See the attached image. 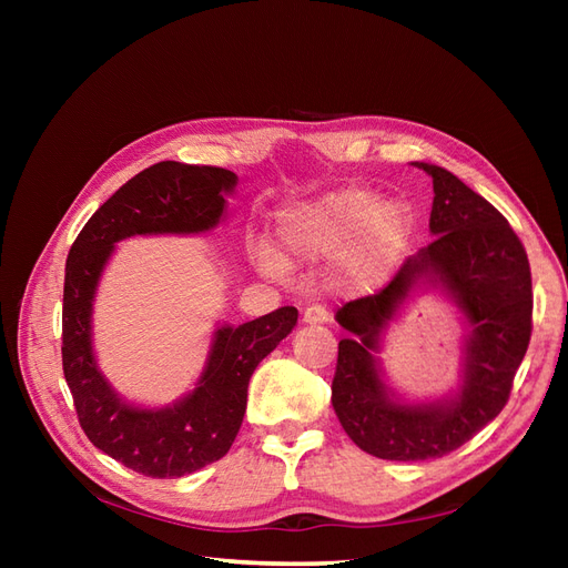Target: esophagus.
I'll use <instances>...</instances> for the list:
<instances>
[{
  "label": "esophagus",
  "instance_id": "1",
  "mask_svg": "<svg viewBox=\"0 0 568 568\" xmlns=\"http://www.w3.org/2000/svg\"><path fill=\"white\" fill-rule=\"evenodd\" d=\"M329 317L332 315L324 305H311V307H305V313H303L305 324H324V322H329Z\"/></svg>",
  "mask_w": 568,
  "mask_h": 568
}]
</instances>
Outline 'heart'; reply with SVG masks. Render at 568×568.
<instances>
[{
	"label": "heart",
	"instance_id": "b5f03b06",
	"mask_svg": "<svg viewBox=\"0 0 568 568\" xmlns=\"http://www.w3.org/2000/svg\"><path fill=\"white\" fill-rule=\"evenodd\" d=\"M415 217L398 199L379 201L374 194L343 189L296 203L277 217V239L294 261H324L341 255V270L355 286H372L388 277L409 246ZM265 277L280 280L288 263L282 253L261 242L253 251Z\"/></svg>",
	"mask_w": 568,
	"mask_h": 568
}]
</instances>
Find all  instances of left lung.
I'll return each instance as SVG.
<instances>
[{
  "label": "left lung",
  "mask_w": 568,
  "mask_h": 568,
  "mask_svg": "<svg viewBox=\"0 0 568 568\" xmlns=\"http://www.w3.org/2000/svg\"><path fill=\"white\" fill-rule=\"evenodd\" d=\"M434 180L428 230L436 236L409 255L379 294L336 313L338 341L332 405L343 432L374 457L419 462L457 450L500 415L530 341V267L509 222L450 170L412 163ZM456 305L463 335L460 386L434 402H409L385 382L378 359L390 321L422 290Z\"/></svg>",
  "instance_id": "obj_1"
}]
</instances>
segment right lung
I'll return each instance as SVG.
<instances>
[{
	"label": "right lung",
	"instance_id": "obj_1",
	"mask_svg": "<svg viewBox=\"0 0 568 568\" xmlns=\"http://www.w3.org/2000/svg\"><path fill=\"white\" fill-rule=\"evenodd\" d=\"M239 178L213 165L163 161L142 170L90 217L65 261L63 374L82 432L101 453L151 478H180L225 457L244 422L248 382L298 322L291 305L244 324H217L194 388L173 405H134L101 372L94 298L115 244L130 236L205 234L227 217Z\"/></svg>",
	"mask_w": 568,
	"mask_h": 568
}]
</instances>
